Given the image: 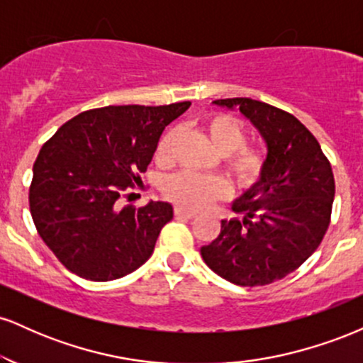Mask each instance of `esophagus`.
<instances>
[{
    "label": "esophagus",
    "instance_id": "esophagus-1",
    "mask_svg": "<svg viewBox=\"0 0 363 363\" xmlns=\"http://www.w3.org/2000/svg\"><path fill=\"white\" fill-rule=\"evenodd\" d=\"M174 215L177 216V218H194L196 216V213L194 211H189V210H184V208H181V206H176L174 208Z\"/></svg>",
    "mask_w": 363,
    "mask_h": 363
}]
</instances>
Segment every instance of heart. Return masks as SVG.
<instances>
[{
    "label": "heart",
    "instance_id": "obj_1",
    "mask_svg": "<svg viewBox=\"0 0 363 363\" xmlns=\"http://www.w3.org/2000/svg\"><path fill=\"white\" fill-rule=\"evenodd\" d=\"M203 131L223 153V167L239 189H252L268 169V155L259 145L245 143L247 131L239 119L225 112H211L201 121ZM177 129L169 128L158 140L155 160L167 164L172 158ZM165 198L186 210H203L228 194V182L220 176H205L189 170L172 174L162 184Z\"/></svg>",
    "mask_w": 363,
    "mask_h": 363
}]
</instances>
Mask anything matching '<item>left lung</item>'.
<instances>
[{
  "label": "left lung",
  "mask_w": 363,
  "mask_h": 363,
  "mask_svg": "<svg viewBox=\"0 0 363 363\" xmlns=\"http://www.w3.org/2000/svg\"><path fill=\"white\" fill-rule=\"evenodd\" d=\"M239 107L268 145L261 182L234 203L244 220H222L220 234L203 245L210 269L240 286L269 285L295 272L331 222L335 176L315 136L290 112L247 97L220 99Z\"/></svg>",
  "instance_id": "left-lung-1"
}]
</instances>
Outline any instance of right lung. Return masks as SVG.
Masks as SVG:
<instances>
[{
    "label": "right lung",
    "mask_w": 363,
    "mask_h": 363,
    "mask_svg": "<svg viewBox=\"0 0 363 363\" xmlns=\"http://www.w3.org/2000/svg\"><path fill=\"white\" fill-rule=\"evenodd\" d=\"M191 106H109L65 123L34 162L28 205L40 239L66 269L91 281L135 272L152 256L169 203L124 205L162 131Z\"/></svg>",
    "instance_id": "obj_1"
}]
</instances>
